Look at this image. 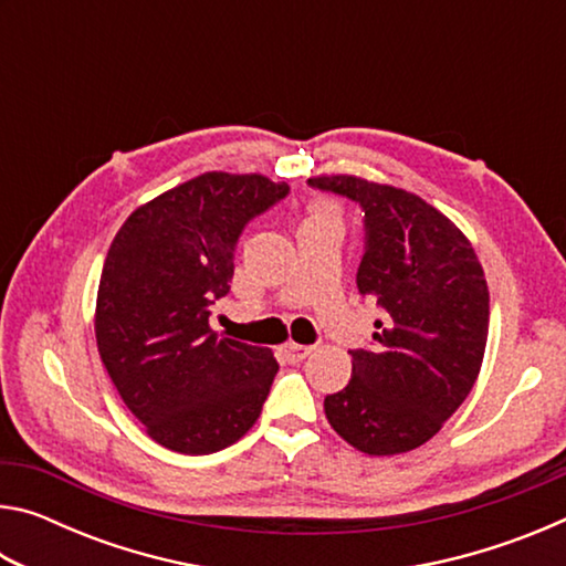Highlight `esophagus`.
Listing matches in <instances>:
<instances>
[{
  "instance_id": "1",
  "label": "esophagus",
  "mask_w": 566,
  "mask_h": 566,
  "mask_svg": "<svg viewBox=\"0 0 566 566\" xmlns=\"http://www.w3.org/2000/svg\"><path fill=\"white\" fill-rule=\"evenodd\" d=\"M312 352V347H304V344H296V342H286L282 344V354L290 361H302L306 354Z\"/></svg>"
}]
</instances>
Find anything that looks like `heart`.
Wrapping results in <instances>:
<instances>
[{
  "instance_id": "obj_1",
  "label": "heart",
  "mask_w": 566,
  "mask_h": 566,
  "mask_svg": "<svg viewBox=\"0 0 566 566\" xmlns=\"http://www.w3.org/2000/svg\"><path fill=\"white\" fill-rule=\"evenodd\" d=\"M312 217H337V214H334V209L329 205H319L317 209H314Z\"/></svg>"
}]
</instances>
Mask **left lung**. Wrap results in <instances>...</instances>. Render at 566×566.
Instances as JSON below:
<instances>
[{"mask_svg":"<svg viewBox=\"0 0 566 566\" xmlns=\"http://www.w3.org/2000/svg\"><path fill=\"white\" fill-rule=\"evenodd\" d=\"M310 185L361 205L357 286L385 312L375 347L349 352V385L324 399V415L364 454L411 452L442 429L482 369L484 270L462 229L415 191L357 175H317Z\"/></svg>","mask_w":566,"mask_h":566,"instance_id":"1","label":"left lung"}]
</instances>
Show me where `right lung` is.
<instances>
[{"mask_svg": "<svg viewBox=\"0 0 566 566\" xmlns=\"http://www.w3.org/2000/svg\"><path fill=\"white\" fill-rule=\"evenodd\" d=\"M286 191L256 171H205L134 209L112 239L97 349L124 405L171 452H219L262 415L280 364L272 349L219 337L209 306L229 292L244 224Z\"/></svg>", "mask_w": 566, "mask_h": 566, "instance_id": "obj_1", "label": "right lung"}]
</instances>
